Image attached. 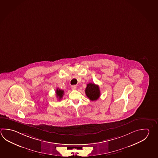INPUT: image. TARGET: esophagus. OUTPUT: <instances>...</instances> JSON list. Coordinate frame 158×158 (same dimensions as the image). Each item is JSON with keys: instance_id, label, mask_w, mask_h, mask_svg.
I'll return each instance as SVG.
<instances>
[{"instance_id": "obj_1", "label": "esophagus", "mask_w": 158, "mask_h": 158, "mask_svg": "<svg viewBox=\"0 0 158 158\" xmlns=\"http://www.w3.org/2000/svg\"><path fill=\"white\" fill-rule=\"evenodd\" d=\"M72 89L73 90L77 89V86H76V85H72Z\"/></svg>"}]
</instances>
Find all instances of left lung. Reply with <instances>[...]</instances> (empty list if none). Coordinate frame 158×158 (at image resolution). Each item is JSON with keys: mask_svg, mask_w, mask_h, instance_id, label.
I'll return each instance as SVG.
<instances>
[{"mask_svg": "<svg viewBox=\"0 0 158 158\" xmlns=\"http://www.w3.org/2000/svg\"><path fill=\"white\" fill-rule=\"evenodd\" d=\"M85 92L88 98L92 101L97 100L101 94L98 85L91 83L87 84Z\"/></svg>", "mask_w": 158, "mask_h": 158, "instance_id": "obj_1", "label": "left lung"}]
</instances>
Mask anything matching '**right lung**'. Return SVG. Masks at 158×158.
Here are the masks:
<instances>
[{
  "mask_svg": "<svg viewBox=\"0 0 158 158\" xmlns=\"http://www.w3.org/2000/svg\"><path fill=\"white\" fill-rule=\"evenodd\" d=\"M64 93V91L63 90L60 89L59 88H57L56 90L57 98H58L59 100H61L63 98Z\"/></svg>",
  "mask_w": 158,
  "mask_h": 158,
  "instance_id": "right-lung-1",
  "label": "right lung"
}]
</instances>
